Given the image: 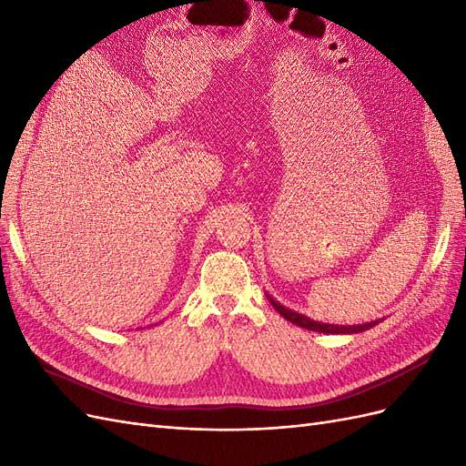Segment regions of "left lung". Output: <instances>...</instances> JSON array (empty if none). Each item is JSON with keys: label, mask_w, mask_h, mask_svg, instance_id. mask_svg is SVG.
Instances as JSON below:
<instances>
[{"label": "left lung", "mask_w": 466, "mask_h": 466, "mask_svg": "<svg viewBox=\"0 0 466 466\" xmlns=\"http://www.w3.org/2000/svg\"><path fill=\"white\" fill-rule=\"evenodd\" d=\"M266 298H268V301L272 303V307L276 309V311H278L281 317H284V319H288L289 322L298 324V327H301V329L322 332V334H356V332L370 330L371 327H375V324L379 322V320H371V322H363V324H351V327H350V324H348V327H344V324L319 322V320L309 319V317H305V315H301V313H295V311H291V309H288V307H284V305H279V303H278L276 299H272L268 293H266Z\"/></svg>", "instance_id": "8db88e82"}]
</instances>
